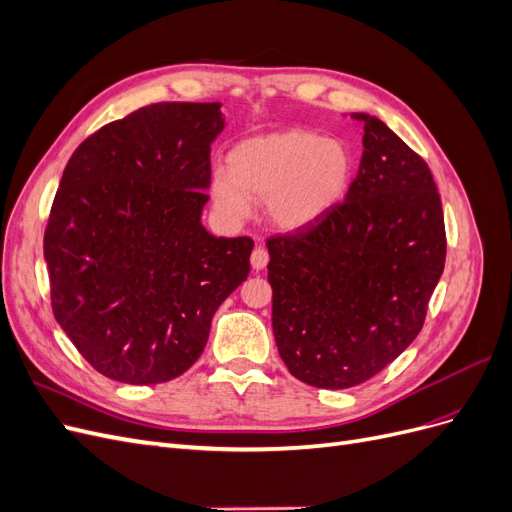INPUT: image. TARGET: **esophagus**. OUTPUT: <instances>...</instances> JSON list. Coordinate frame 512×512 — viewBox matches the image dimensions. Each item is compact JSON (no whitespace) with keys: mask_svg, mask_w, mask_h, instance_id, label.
Here are the masks:
<instances>
[{"mask_svg":"<svg viewBox=\"0 0 512 512\" xmlns=\"http://www.w3.org/2000/svg\"><path fill=\"white\" fill-rule=\"evenodd\" d=\"M250 262H252V267H254L256 271L265 269V267H267V262H269V252H267L265 247H262V245H256V247H254V252H252V256H250Z\"/></svg>","mask_w":512,"mask_h":512,"instance_id":"obj_1","label":"esophagus"}]
</instances>
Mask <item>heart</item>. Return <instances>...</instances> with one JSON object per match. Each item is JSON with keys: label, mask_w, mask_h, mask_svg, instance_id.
Masks as SVG:
<instances>
[{"label": "heart", "mask_w": 512, "mask_h": 512, "mask_svg": "<svg viewBox=\"0 0 512 512\" xmlns=\"http://www.w3.org/2000/svg\"><path fill=\"white\" fill-rule=\"evenodd\" d=\"M354 175L350 147L318 132L286 130L247 138L215 170L211 190L232 222L250 218L252 200H265L267 218L282 230L318 222L342 203Z\"/></svg>", "instance_id": "b5f03b06"}]
</instances>
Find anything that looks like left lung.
Listing matches in <instances>:
<instances>
[{
	"instance_id": "8db88e82",
	"label": "left lung",
	"mask_w": 512,
	"mask_h": 512,
	"mask_svg": "<svg viewBox=\"0 0 512 512\" xmlns=\"http://www.w3.org/2000/svg\"><path fill=\"white\" fill-rule=\"evenodd\" d=\"M344 203L301 232L267 239L273 335L288 371L350 389L421 333L446 260L442 200L427 162L378 117Z\"/></svg>"
}]
</instances>
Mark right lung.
<instances>
[{
  "label": "right lung",
  "instance_id": "obj_1",
  "mask_svg": "<svg viewBox=\"0 0 512 512\" xmlns=\"http://www.w3.org/2000/svg\"><path fill=\"white\" fill-rule=\"evenodd\" d=\"M220 102H158L76 147L44 230L59 327L102 376L160 384L203 354L211 318L250 273V237H213Z\"/></svg>",
  "mask_w": 512,
  "mask_h": 512
}]
</instances>
